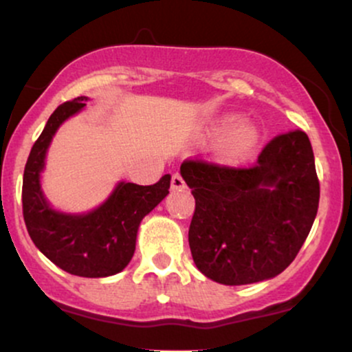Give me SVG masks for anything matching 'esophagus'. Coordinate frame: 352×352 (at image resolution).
<instances>
[{
    "mask_svg": "<svg viewBox=\"0 0 352 352\" xmlns=\"http://www.w3.org/2000/svg\"><path fill=\"white\" fill-rule=\"evenodd\" d=\"M187 188V185H185V180L182 179L180 173H173L172 175V190L173 192H182V190Z\"/></svg>",
    "mask_w": 352,
    "mask_h": 352,
    "instance_id": "1",
    "label": "esophagus"
}]
</instances>
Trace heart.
<instances>
[{
  "label": "heart",
  "instance_id": "b5f03b06",
  "mask_svg": "<svg viewBox=\"0 0 352 352\" xmlns=\"http://www.w3.org/2000/svg\"><path fill=\"white\" fill-rule=\"evenodd\" d=\"M207 134L215 137L217 157L227 164L243 162L261 142V129L252 120H241V116L233 112L217 117L207 127Z\"/></svg>",
  "mask_w": 352,
  "mask_h": 352
}]
</instances>
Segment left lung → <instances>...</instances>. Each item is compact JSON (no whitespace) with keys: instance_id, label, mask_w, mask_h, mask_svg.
I'll list each match as a JSON object with an SVG mask.
<instances>
[{"instance_id":"1","label":"left lung","mask_w":352,"mask_h":352,"mask_svg":"<svg viewBox=\"0 0 352 352\" xmlns=\"http://www.w3.org/2000/svg\"><path fill=\"white\" fill-rule=\"evenodd\" d=\"M195 213L188 243L197 268L220 285L272 280L285 272L318 213L314 153L302 131L274 137L250 168L182 164Z\"/></svg>"}]
</instances>
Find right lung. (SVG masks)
I'll return each instance as SVG.
<instances>
[{
	"instance_id": "1",
	"label": "right lung",
	"mask_w": 352,
	"mask_h": 352,
	"mask_svg": "<svg viewBox=\"0 0 352 352\" xmlns=\"http://www.w3.org/2000/svg\"><path fill=\"white\" fill-rule=\"evenodd\" d=\"M80 96L52 112L28 157L23 175V215L36 248L64 272L82 278H106L120 273L135 252L140 221L168 195L172 177L153 185L119 182L99 207L84 213L56 210L44 195L41 173L47 148L58 129L87 102Z\"/></svg>"
}]
</instances>
